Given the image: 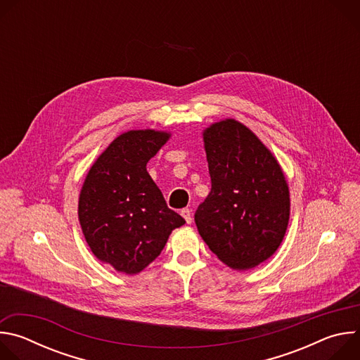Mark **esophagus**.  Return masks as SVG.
<instances>
[{"instance_id": "34e87169", "label": "esophagus", "mask_w": 360, "mask_h": 360, "mask_svg": "<svg viewBox=\"0 0 360 360\" xmlns=\"http://www.w3.org/2000/svg\"><path fill=\"white\" fill-rule=\"evenodd\" d=\"M181 215L184 217V219L186 221V224H191V222H192V214H191V210L184 208V210L181 211Z\"/></svg>"}]
</instances>
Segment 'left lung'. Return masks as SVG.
Returning <instances> with one entry per match:
<instances>
[{
  "instance_id": "1",
  "label": "left lung",
  "mask_w": 360,
  "mask_h": 360,
  "mask_svg": "<svg viewBox=\"0 0 360 360\" xmlns=\"http://www.w3.org/2000/svg\"><path fill=\"white\" fill-rule=\"evenodd\" d=\"M212 188L195 212L199 235L232 269L266 261L283 240L289 189L271 150L235 120L203 132Z\"/></svg>"
}]
</instances>
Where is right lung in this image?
<instances>
[{"label":"right lung","instance_id":"obj_1","mask_svg":"<svg viewBox=\"0 0 360 360\" xmlns=\"http://www.w3.org/2000/svg\"><path fill=\"white\" fill-rule=\"evenodd\" d=\"M168 138L152 129L120 135L91 167L79 193L78 218L92 253L128 275L146 268L185 224L146 172Z\"/></svg>","mask_w":360,"mask_h":360}]
</instances>
